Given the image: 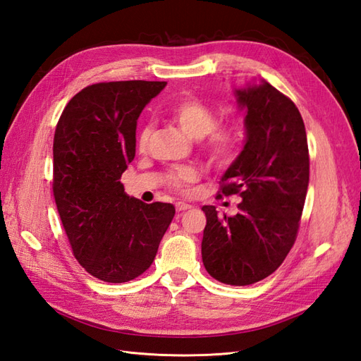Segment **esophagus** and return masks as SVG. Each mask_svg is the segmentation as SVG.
<instances>
[{
	"mask_svg": "<svg viewBox=\"0 0 361 361\" xmlns=\"http://www.w3.org/2000/svg\"><path fill=\"white\" fill-rule=\"evenodd\" d=\"M187 209H191V204L183 203V202H178L176 203V211L178 212H183V211H187Z\"/></svg>",
	"mask_w": 361,
	"mask_h": 361,
	"instance_id": "34e87169",
	"label": "esophagus"
}]
</instances>
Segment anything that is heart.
Listing matches in <instances>:
<instances>
[{
	"instance_id": "b5f03b06",
	"label": "heart",
	"mask_w": 361,
	"mask_h": 361,
	"mask_svg": "<svg viewBox=\"0 0 361 361\" xmlns=\"http://www.w3.org/2000/svg\"><path fill=\"white\" fill-rule=\"evenodd\" d=\"M170 118L176 123L185 135L190 138H204L203 149L209 161L215 166H226L231 162L239 149V133L228 125H215V114L209 106L194 97H183L173 102L167 110ZM150 137V126H143L137 137L140 149L146 147ZM197 179L194 169H182L170 178L173 188L185 190V185Z\"/></svg>"
}]
</instances>
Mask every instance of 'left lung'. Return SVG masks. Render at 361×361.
I'll list each match as a JSON object with an SVG mask.
<instances>
[{"label": "left lung", "mask_w": 361, "mask_h": 361, "mask_svg": "<svg viewBox=\"0 0 361 361\" xmlns=\"http://www.w3.org/2000/svg\"><path fill=\"white\" fill-rule=\"evenodd\" d=\"M245 110V143L221 176L223 195L243 202L233 216L203 206L202 259L221 283L247 286L272 274L290 251L309 187V147L295 104L265 80L235 89Z\"/></svg>", "instance_id": "obj_1"}]
</instances>
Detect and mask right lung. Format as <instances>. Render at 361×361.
Instances as JSON below:
<instances>
[{"label":"right lung","mask_w":361,"mask_h":361,"mask_svg":"<svg viewBox=\"0 0 361 361\" xmlns=\"http://www.w3.org/2000/svg\"><path fill=\"white\" fill-rule=\"evenodd\" d=\"M166 81L85 87L64 108L54 135V199L80 265L123 283L152 265L169 228L171 203L129 197L120 182L135 157L137 120Z\"/></svg>","instance_id":"obj_1"}]
</instances>
